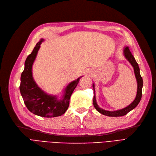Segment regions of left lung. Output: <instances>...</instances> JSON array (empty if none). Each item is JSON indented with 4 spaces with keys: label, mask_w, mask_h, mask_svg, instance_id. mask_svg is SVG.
Wrapping results in <instances>:
<instances>
[{
    "label": "left lung",
    "mask_w": 156,
    "mask_h": 156,
    "mask_svg": "<svg viewBox=\"0 0 156 156\" xmlns=\"http://www.w3.org/2000/svg\"><path fill=\"white\" fill-rule=\"evenodd\" d=\"M123 55L125 58L127 60L129 63L133 67L134 72V75L136 79L137 82V92L136 95V98L129 105L125 107V108H122L121 109H118L115 111H108L105 110L101 108L98 105L96 101V98H95V84L93 83V88H94V106L99 113H100L102 115H106V116L108 117H122L124 115H126L128 113L130 112V111L134 109L136 107L139 102L140 101V99L142 98V90L143 87V80L142 78L140 76V69L138 66V64L136 61L133 55H132L131 52L129 50V47L125 46L123 49Z\"/></svg>",
    "instance_id": "left-lung-1"
}]
</instances>
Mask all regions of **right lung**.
Masks as SVG:
<instances>
[{"instance_id": "1", "label": "right lung", "mask_w": 156, "mask_h": 156, "mask_svg": "<svg viewBox=\"0 0 156 156\" xmlns=\"http://www.w3.org/2000/svg\"><path fill=\"white\" fill-rule=\"evenodd\" d=\"M44 41L43 38L39 40L32 53L26 60L24 70L21 74L20 91L23 102L30 112L37 116L51 118L61 116L66 112L69 108L71 95L82 76L68 83L63 90L61 98H58V95L47 94L39 87L34 79L32 67L40 45Z\"/></svg>"}]
</instances>
